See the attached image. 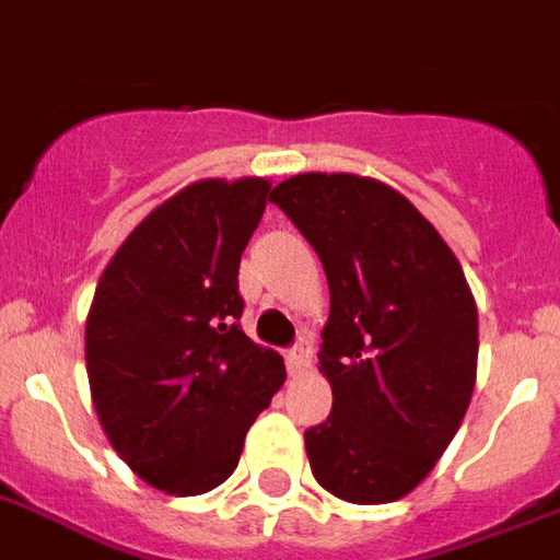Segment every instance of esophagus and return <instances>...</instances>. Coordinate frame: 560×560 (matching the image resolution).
<instances>
[{"mask_svg": "<svg viewBox=\"0 0 560 560\" xmlns=\"http://www.w3.org/2000/svg\"><path fill=\"white\" fill-rule=\"evenodd\" d=\"M306 363H310V345L306 342H298L295 348L285 351V365H289V375L292 377L301 375L306 369Z\"/></svg>", "mask_w": 560, "mask_h": 560, "instance_id": "esophagus-1", "label": "esophagus"}]
</instances>
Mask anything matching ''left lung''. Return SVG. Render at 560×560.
<instances>
[{"label": "left lung", "mask_w": 560, "mask_h": 560, "mask_svg": "<svg viewBox=\"0 0 560 560\" xmlns=\"http://www.w3.org/2000/svg\"><path fill=\"white\" fill-rule=\"evenodd\" d=\"M325 265L318 369L327 422L304 434L327 493L384 504L424 481L464 422L478 310L464 268L405 195L357 174H298L271 191Z\"/></svg>", "instance_id": "1"}]
</instances>
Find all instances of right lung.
<instances>
[{
	"label": "right lung",
	"instance_id": "obj_1",
	"mask_svg": "<svg viewBox=\"0 0 560 560\" xmlns=\"http://www.w3.org/2000/svg\"><path fill=\"white\" fill-rule=\"evenodd\" d=\"M268 191L262 176L185 185L126 235L96 283L85 325L94 410L126 466L162 493L224 485L285 381L283 357L238 327V262Z\"/></svg>",
	"mask_w": 560,
	"mask_h": 560
}]
</instances>
